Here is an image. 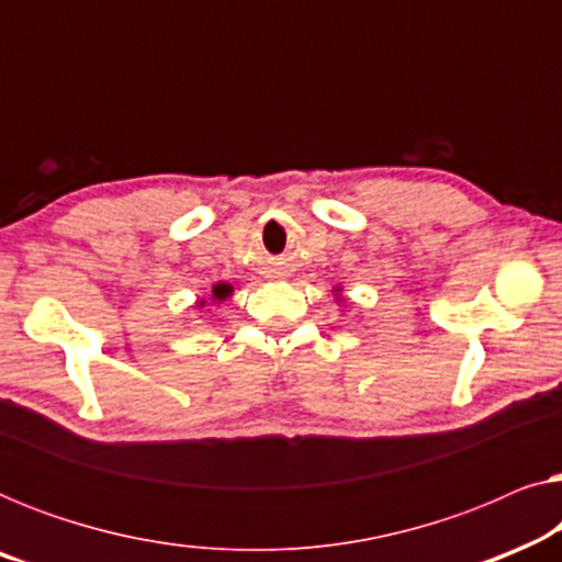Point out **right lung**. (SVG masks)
<instances>
[{
  "label": "right lung",
  "instance_id": "obj_1",
  "mask_svg": "<svg viewBox=\"0 0 562 562\" xmlns=\"http://www.w3.org/2000/svg\"><path fill=\"white\" fill-rule=\"evenodd\" d=\"M229 291H233V286H227V283H217L212 294H214V299H225V296L229 294Z\"/></svg>",
  "mask_w": 562,
  "mask_h": 562
}]
</instances>
